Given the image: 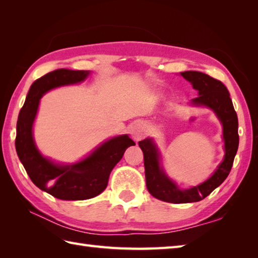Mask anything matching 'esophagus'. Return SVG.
<instances>
[{"label":"esophagus","mask_w":258,"mask_h":258,"mask_svg":"<svg viewBox=\"0 0 258 258\" xmlns=\"http://www.w3.org/2000/svg\"><path fill=\"white\" fill-rule=\"evenodd\" d=\"M131 135H132V138H133L134 141H136V142L141 141L145 135L144 125L141 124V123L134 124L132 127H131Z\"/></svg>","instance_id":"1"}]
</instances>
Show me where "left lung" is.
<instances>
[{"label":"left lung","mask_w":258,"mask_h":258,"mask_svg":"<svg viewBox=\"0 0 258 258\" xmlns=\"http://www.w3.org/2000/svg\"><path fill=\"white\" fill-rule=\"evenodd\" d=\"M184 79L189 81L199 96L193 98L191 103L212 108L223 123V138L225 141V158L220 164L216 172L206 182L189 189H179L169 179L160 167L158 152L151 139L139 142L144 154L146 187L150 193L163 202L184 204V203L200 202L218 187L231 172L235 155L237 153L238 119L233 102L229 97L227 87L221 81L202 72L186 71L180 73Z\"/></svg>","instance_id":"1"}]
</instances>
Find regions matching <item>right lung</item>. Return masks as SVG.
Returning <instances> with one entry per match:
<instances>
[{
  "instance_id": "1",
  "label": "right lung",
  "mask_w": 258,
  "mask_h": 258,
  "mask_svg": "<svg viewBox=\"0 0 258 258\" xmlns=\"http://www.w3.org/2000/svg\"><path fill=\"white\" fill-rule=\"evenodd\" d=\"M87 75V71L59 69L37 79L31 85L16 124L15 149L27 175L38 188L58 200L82 201L101 194L126 149L135 145L127 135L117 136L97 147L85 160L65 166L54 164L38 153L33 141L32 125L40 98L48 90L79 83Z\"/></svg>"
}]
</instances>
